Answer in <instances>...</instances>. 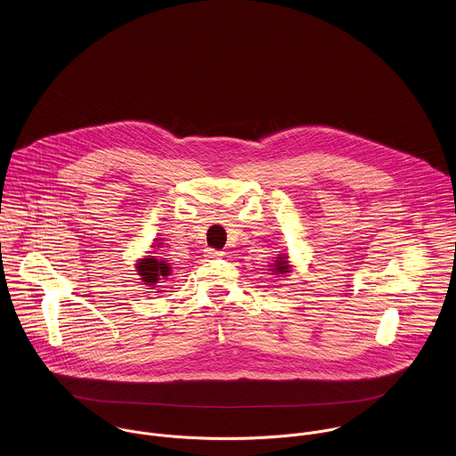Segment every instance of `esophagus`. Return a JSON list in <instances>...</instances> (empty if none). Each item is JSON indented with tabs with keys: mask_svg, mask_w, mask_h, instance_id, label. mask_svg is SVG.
Instances as JSON below:
<instances>
[{
	"mask_svg": "<svg viewBox=\"0 0 456 456\" xmlns=\"http://www.w3.org/2000/svg\"><path fill=\"white\" fill-rule=\"evenodd\" d=\"M207 256H208V258H220V256H224V251L208 248V249H207Z\"/></svg>",
	"mask_w": 456,
	"mask_h": 456,
	"instance_id": "obj_1",
	"label": "esophagus"
}]
</instances>
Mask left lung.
Wrapping results in <instances>:
<instances>
[{
	"instance_id": "left-lung-1",
	"label": "left lung",
	"mask_w": 456,
	"mask_h": 456,
	"mask_svg": "<svg viewBox=\"0 0 456 456\" xmlns=\"http://www.w3.org/2000/svg\"><path fill=\"white\" fill-rule=\"evenodd\" d=\"M274 265H276V269H274L276 273H281V274L289 273V271H288V267H286V256H280V258L276 260V264H274Z\"/></svg>"
}]
</instances>
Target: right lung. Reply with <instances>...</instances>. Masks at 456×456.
I'll use <instances>...</instances> for the list:
<instances>
[{
    "label": "right lung",
    "instance_id": "right-lung-1",
    "mask_svg": "<svg viewBox=\"0 0 456 456\" xmlns=\"http://www.w3.org/2000/svg\"><path fill=\"white\" fill-rule=\"evenodd\" d=\"M137 271L147 286H154L158 281L170 276V265L163 258L156 256H147L141 260Z\"/></svg>",
    "mask_w": 456,
    "mask_h": 456
}]
</instances>
